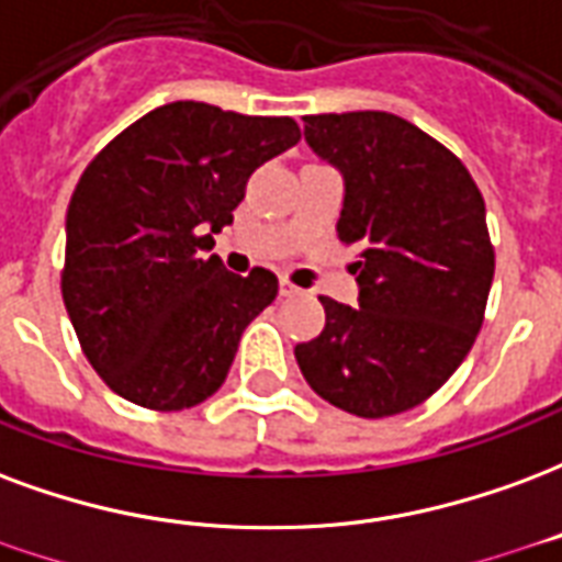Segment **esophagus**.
Instances as JSON below:
<instances>
[{"label":"esophagus","instance_id":"esophagus-1","mask_svg":"<svg viewBox=\"0 0 562 562\" xmlns=\"http://www.w3.org/2000/svg\"><path fill=\"white\" fill-rule=\"evenodd\" d=\"M280 294L282 297H294V294H301V289L289 277H280Z\"/></svg>","mask_w":562,"mask_h":562}]
</instances>
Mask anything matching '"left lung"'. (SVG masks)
I'll use <instances>...</instances> for the list:
<instances>
[{"label":"left lung","mask_w":562,"mask_h":562,"mask_svg":"<svg viewBox=\"0 0 562 562\" xmlns=\"http://www.w3.org/2000/svg\"><path fill=\"white\" fill-rule=\"evenodd\" d=\"M342 172L339 240L360 247V306L318 297L324 330L294 348L306 384L357 417L417 408L476 342L494 280L485 202L468 166L393 112L303 115Z\"/></svg>","instance_id":"left-lung-1"}]
</instances>
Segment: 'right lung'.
I'll list each match as a JSON object with an SVG mask.
<instances>
[{"label":"right lung","mask_w":562,"mask_h":562,"mask_svg":"<svg viewBox=\"0 0 562 562\" xmlns=\"http://www.w3.org/2000/svg\"><path fill=\"white\" fill-rule=\"evenodd\" d=\"M297 139L289 115L176 101L91 157L68 205L61 297L112 393L184 411L223 386L244 327L280 282L265 268L228 273L205 249L232 223L247 178Z\"/></svg>","instance_id":"right-lung-1"}]
</instances>
